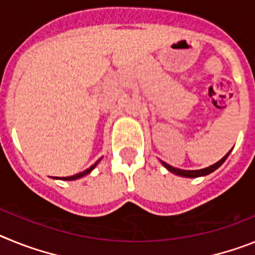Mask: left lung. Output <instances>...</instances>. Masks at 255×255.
Here are the masks:
<instances>
[{
  "mask_svg": "<svg viewBox=\"0 0 255 255\" xmlns=\"http://www.w3.org/2000/svg\"><path fill=\"white\" fill-rule=\"evenodd\" d=\"M231 151H232V149L230 150V151L227 152V154H226L225 156H223V158L221 159V160H218V161H217V163H214L213 165H209V167H207V168H203V169L185 170V169H180V168L172 167V165L167 164V163H165V161H163V160H160V163L163 165H164V167L167 168V169L169 170V172H172V173L176 174V176L187 177V178H196V177L208 176V174H210V173H212V172H214V170H216V169H218V168H220L221 165H222L223 163H225L226 159L229 158V155H230V152H231Z\"/></svg>",
  "mask_w": 255,
  "mask_h": 255,
  "instance_id": "obj_1",
  "label": "left lung"
}]
</instances>
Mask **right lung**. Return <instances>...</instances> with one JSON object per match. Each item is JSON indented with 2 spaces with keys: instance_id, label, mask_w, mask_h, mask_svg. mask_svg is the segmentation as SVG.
Listing matches in <instances>:
<instances>
[{
  "instance_id": "add662e5",
  "label": "right lung",
  "mask_w": 255,
  "mask_h": 255,
  "mask_svg": "<svg viewBox=\"0 0 255 255\" xmlns=\"http://www.w3.org/2000/svg\"><path fill=\"white\" fill-rule=\"evenodd\" d=\"M101 159H103V158L99 159V160H97L96 163H95V164H92L90 168H88V169L83 170V172H81V173H77V174H74V176H69V177H54V178H55V180H61V181L79 180V178H82V177H85V176H87V174H90L91 172H92V170H94L95 168H96V165L99 164V163H100Z\"/></svg>"
}]
</instances>
